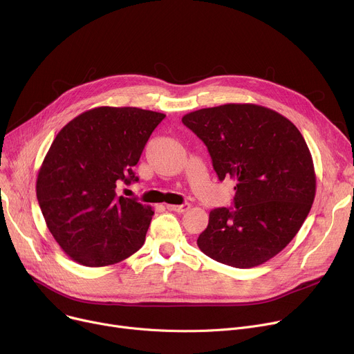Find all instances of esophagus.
<instances>
[{
	"mask_svg": "<svg viewBox=\"0 0 354 354\" xmlns=\"http://www.w3.org/2000/svg\"><path fill=\"white\" fill-rule=\"evenodd\" d=\"M189 204L188 203H184V204H181V205H167V208L170 209V211H174V212H180V214H183V212H185V211H188L189 209Z\"/></svg>",
	"mask_w": 354,
	"mask_h": 354,
	"instance_id": "esophagus-1",
	"label": "esophagus"
}]
</instances>
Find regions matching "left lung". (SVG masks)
Wrapping results in <instances>:
<instances>
[{
    "label": "left lung",
    "mask_w": 354,
    "mask_h": 354,
    "mask_svg": "<svg viewBox=\"0 0 354 354\" xmlns=\"http://www.w3.org/2000/svg\"><path fill=\"white\" fill-rule=\"evenodd\" d=\"M207 146L221 181H236L230 208L209 212L197 245L236 268L260 266L298 233L317 191L310 151L281 113L254 104H225L183 116Z\"/></svg>",
    "instance_id": "8db88e82"
}]
</instances>
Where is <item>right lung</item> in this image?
<instances>
[{"label":"right lung","instance_id":"1","mask_svg":"<svg viewBox=\"0 0 354 354\" xmlns=\"http://www.w3.org/2000/svg\"><path fill=\"white\" fill-rule=\"evenodd\" d=\"M165 113L98 106L75 116L55 138L36 180L48 229L63 252L87 267L120 263L138 252L154 211L120 195Z\"/></svg>","mask_w":354,"mask_h":354}]
</instances>
